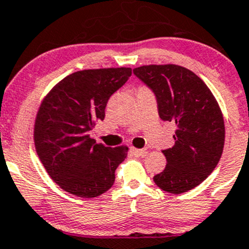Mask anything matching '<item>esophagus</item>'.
Returning <instances> with one entry per match:
<instances>
[{
    "instance_id": "1",
    "label": "esophagus",
    "mask_w": 249,
    "mask_h": 249,
    "mask_svg": "<svg viewBox=\"0 0 249 249\" xmlns=\"http://www.w3.org/2000/svg\"><path fill=\"white\" fill-rule=\"evenodd\" d=\"M130 151H132L133 155H135V156H138V157L145 156V155L147 154L146 149H135V147H132V149H130Z\"/></svg>"
}]
</instances>
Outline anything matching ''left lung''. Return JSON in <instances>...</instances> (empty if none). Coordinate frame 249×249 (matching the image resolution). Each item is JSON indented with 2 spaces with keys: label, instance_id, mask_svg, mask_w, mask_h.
<instances>
[{
  "label": "left lung",
  "instance_id": "obj_1",
  "mask_svg": "<svg viewBox=\"0 0 249 249\" xmlns=\"http://www.w3.org/2000/svg\"><path fill=\"white\" fill-rule=\"evenodd\" d=\"M133 73L154 92L161 120L177 125L173 147L162 150L167 166L155 184L167 193H186L207 178L223 154L220 107L206 83L183 66L144 65Z\"/></svg>",
  "mask_w": 249,
  "mask_h": 249
}]
</instances>
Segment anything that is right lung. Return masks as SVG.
I'll return each instance as SVG.
<instances>
[{"label": "right lung", "instance_id": "right-lung-1", "mask_svg": "<svg viewBox=\"0 0 249 249\" xmlns=\"http://www.w3.org/2000/svg\"><path fill=\"white\" fill-rule=\"evenodd\" d=\"M130 75L129 68L77 71L42 102L34 130L36 151L49 177L66 193L92 198L114 185L128 147L97 144L89 133L104 120L107 100Z\"/></svg>", "mask_w": 249, "mask_h": 249}]
</instances>
